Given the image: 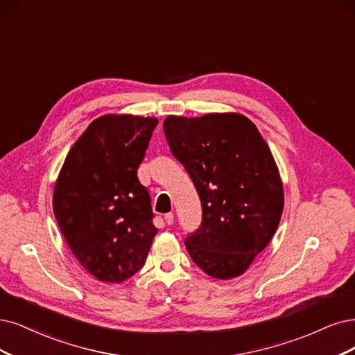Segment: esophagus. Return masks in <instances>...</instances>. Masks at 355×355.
I'll use <instances>...</instances> for the list:
<instances>
[{
  "label": "esophagus",
  "mask_w": 355,
  "mask_h": 355,
  "mask_svg": "<svg viewBox=\"0 0 355 355\" xmlns=\"http://www.w3.org/2000/svg\"><path fill=\"white\" fill-rule=\"evenodd\" d=\"M164 219H165V222L168 225H173L174 224V214H165V216H164Z\"/></svg>",
  "instance_id": "1"
}]
</instances>
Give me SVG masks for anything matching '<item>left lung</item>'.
<instances>
[{"mask_svg":"<svg viewBox=\"0 0 355 355\" xmlns=\"http://www.w3.org/2000/svg\"><path fill=\"white\" fill-rule=\"evenodd\" d=\"M164 133L202 203V222L186 248L207 275L244 273L278 228L284 189L270 149L240 114L166 116Z\"/></svg>","mask_w":355,"mask_h":355,"instance_id":"8db88e82","label":"left lung"}]
</instances>
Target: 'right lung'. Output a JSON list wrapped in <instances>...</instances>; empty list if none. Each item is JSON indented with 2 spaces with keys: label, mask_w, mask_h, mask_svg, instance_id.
<instances>
[{
  "label": "right lung",
  "mask_w": 355,
  "mask_h": 355,
  "mask_svg": "<svg viewBox=\"0 0 355 355\" xmlns=\"http://www.w3.org/2000/svg\"><path fill=\"white\" fill-rule=\"evenodd\" d=\"M156 118L103 115L78 137L54 189V215L71 253L102 282L139 272L157 228L137 178Z\"/></svg>",
  "instance_id": "right-lung-1"
}]
</instances>
